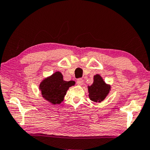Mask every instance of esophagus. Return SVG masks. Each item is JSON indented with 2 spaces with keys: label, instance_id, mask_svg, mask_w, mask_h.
Returning <instances> with one entry per match:
<instances>
[{
  "label": "esophagus",
  "instance_id": "1",
  "mask_svg": "<svg viewBox=\"0 0 150 150\" xmlns=\"http://www.w3.org/2000/svg\"><path fill=\"white\" fill-rule=\"evenodd\" d=\"M83 82H84V81H83V79L82 78L78 79L77 81V85H82L83 84Z\"/></svg>",
  "mask_w": 150,
  "mask_h": 150
}]
</instances>
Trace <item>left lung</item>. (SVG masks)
Masks as SVG:
<instances>
[{"mask_svg": "<svg viewBox=\"0 0 150 150\" xmlns=\"http://www.w3.org/2000/svg\"><path fill=\"white\" fill-rule=\"evenodd\" d=\"M110 87L104 82L103 78L99 75L94 76V82L88 87V96L91 100L100 103L105 99L109 93Z\"/></svg>", "mask_w": 150, "mask_h": 150, "instance_id": "1", "label": "left lung"}]
</instances>
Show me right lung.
<instances>
[{
  "mask_svg": "<svg viewBox=\"0 0 150 150\" xmlns=\"http://www.w3.org/2000/svg\"><path fill=\"white\" fill-rule=\"evenodd\" d=\"M74 85L75 81H63L62 74L57 71L45 79L40 84V88L45 100L53 105H56L62 102L68 88Z\"/></svg>",
  "mask_w": 150,
  "mask_h": 150,
  "instance_id": "obj_1",
  "label": "right lung"
}]
</instances>
